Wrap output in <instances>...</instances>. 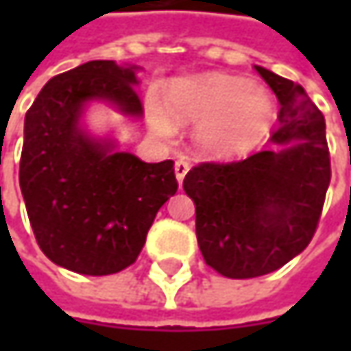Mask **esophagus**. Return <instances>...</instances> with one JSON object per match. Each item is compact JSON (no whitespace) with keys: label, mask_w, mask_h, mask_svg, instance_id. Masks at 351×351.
Here are the masks:
<instances>
[{"label":"esophagus","mask_w":351,"mask_h":351,"mask_svg":"<svg viewBox=\"0 0 351 351\" xmlns=\"http://www.w3.org/2000/svg\"><path fill=\"white\" fill-rule=\"evenodd\" d=\"M189 169H191V165H189V160H184V158H178L175 162V175L176 180H178V184L184 180V175L189 173Z\"/></svg>","instance_id":"1"}]
</instances>
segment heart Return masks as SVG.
Segmentation results:
<instances>
[{
  "mask_svg": "<svg viewBox=\"0 0 351 351\" xmlns=\"http://www.w3.org/2000/svg\"><path fill=\"white\" fill-rule=\"evenodd\" d=\"M148 123L154 134L173 138L176 123L197 125V146L221 160L252 152L270 132L276 107L264 87L223 73L175 79L165 106L148 101Z\"/></svg>",
  "mask_w": 351,
  "mask_h": 351,
  "instance_id": "heart-1",
  "label": "heart"
}]
</instances>
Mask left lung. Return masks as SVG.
Returning a JSON list of instances; mask_svg holds the SVG:
<instances>
[{"mask_svg": "<svg viewBox=\"0 0 351 351\" xmlns=\"http://www.w3.org/2000/svg\"><path fill=\"white\" fill-rule=\"evenodd\" d=\"M280 111L276 148L240 162H203L182 189L195 203L197 242L205 262L228 278L278 270L313 238L331 178L325 117L305 89L256 66Z\"/></svg>", "mask_w": 351, "mask_h": 351, "instance_id": "obj_1", "label": "left lung"}]
</instances>
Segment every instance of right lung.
I'll return each mask as SVG.
<instances>
[{"label":"right lung","instance_id":"right-lung-1","mask_svg":"<svg viewBox=\"0 0 351 351\" xmlns=\"http://www.w3.org/2000/svg\"><path fill=\"white\" fill-rule=\"evenodd\" d=\"M140 66L89 60L52 77L24 119L20 189L40 250L56 266L106 276L136 262L158 209L178 189L175 162H144L93 136L95 101L142 117Z\"/></svg>","mask_w":351,"mask_h":351}]
</instances>
